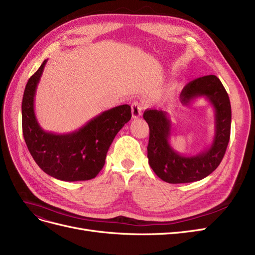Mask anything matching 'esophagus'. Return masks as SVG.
<instances>
[{"instance_id":"34e87169","label":"esophagus","mask_w":255,"mask_h":255,"mask_svg":"<svg viewBox=\"0 0 255 255\" xmlns=\"http://www.w3.org/2000/svg\"><path fill=\"white\" fill-rule=\"evenodd\" d=\"M142 110H143V105L140 104L138 101H134L132 103V116L133 118L136 119L138 117H140L142 114Z\"/></svg>"}]
</instances>
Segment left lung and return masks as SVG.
Returning <instances> with one entry per match:
<instances>
[{"instance_id":"left-lung-1","label":"left lung","mask_w":255,"mask_h":255,"mask_svg":"<svg viewBox=\"0 0 255 255\" xmlns=\"http://www.w3.org/2000/svg\"><path fill=\"white\" fill-rule=\"evenodd\" d=\"M204 97L215 112V135L212 144L197 154L187 156L176 152L170 144L171 121L166 112L146 110L143 119L149 125V165L155 174L167 183H191L204 179L219 166L225 156L231 133V103L228 92L216 75H205L188 83L180 95L181 103L189 105Z\"/></svg>"}]
</instances>
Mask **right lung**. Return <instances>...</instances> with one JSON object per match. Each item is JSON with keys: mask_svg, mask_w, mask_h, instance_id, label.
I'll return each mask as SVG.
<instances>
[{"mask_svg": "<svg viewBox=\"0 0 255 255\" xmlns=\"http://www.w3.org/2000/svg\"><path fill=\"white\" fill-rule=\"evenodd\" d=\"M47 61L30 76L23 94V137L30 155L47 174L66 182L91 180L102 170L115 136L130 120V106L123 104L105 111L72 133L47 132L38 123L34 110L37 85Z\"/></svg>", "mask_w": 255, "mask_h": 255, "instance_id": "obj_1", "label": "right lung"}]
</instances>
